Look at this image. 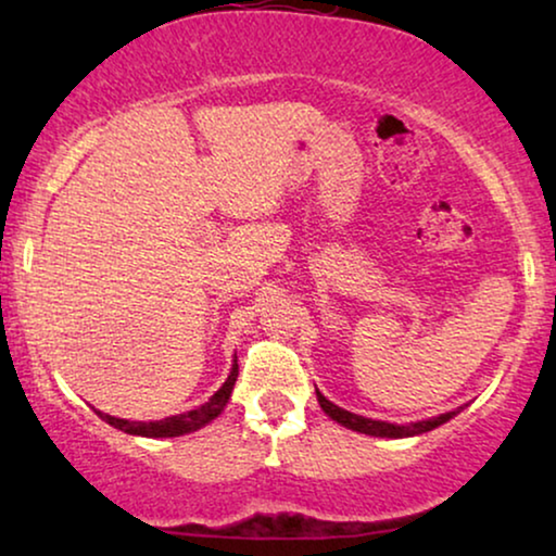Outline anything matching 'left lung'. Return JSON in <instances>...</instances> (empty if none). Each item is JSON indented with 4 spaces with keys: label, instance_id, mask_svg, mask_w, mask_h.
<instances>
[{
    "label": "left lung",
    "instance_id": "8db88e82",
    "mask_svg": "<svg viewBox=\"0 0 556 556\" xmlns=\"http://www.w3.org/2000/svg\"><path fill=\"white\" fill-rule=\"evenodd\" d=\"M316 397H318V405H321V409L331 417V420L341 422L349 430L364 432V435H377V438L420 435V432H428L432 428H438V425L447 422L455 415V413H445V415H440V417H432V420H420V422H409V425H392V422H382V420H371V417H362V415L346 413V409H341V407L333 405V402L326 400L318 390H316Z\"/></svg>",
    "mask_w": 556,
    "mask_h": 556
}]
</instances>
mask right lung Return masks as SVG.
Wrapping results in <instances>:
<instances>
[{"instance_id":"obj_1","label":"right lung","mask_w":556,"mask_h":556,"mask_svg":"<svg viewBox=\"0 0 556 556\" xmlns=\"http://www.w3.org/2000/svg\"><path fill=\"white\" fill-rule=\"evenodd\" d=\"M235 379H238V359H235V364H232L230 377L225 379V384L219 387L215 394H212L210 402H204V405L197 407V409H189V413L164 417V420H156V422H131V420H121V417H111V415H103V413H98V415H101L109 425H113V428H118V430H124V432H131V435H141V438H177V435H185V432L200 430L202 425H207L210 420H215V417L223 413L225 405H227V400H230Z\"/></svg>"}]
</instances>
